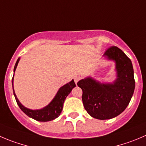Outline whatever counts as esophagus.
Returning a JSON list of instances; mask_svg holds the SVG:
<instances>
[{"mask_svg": "<svg viewBox=\"0 0 146 146\" xmlns=\"http://www.w3.org/2000/svg\"><path fill=\"white\" fill-rule=\"evenodd\" d=\"M80 80H81V77H77H77H74V82H75L76 84H77V83L78 82L80 81Z\"/></svg>", "mask_w": 146, "mask_h": 146, "instance_id": "esophagus-1", "label": "esophagus"}]
</instances>
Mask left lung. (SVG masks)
Here are the masks:
<instances>
[{
    "label": "left lung",
    "instance_id": "obj_1",
    "mask_svg": "<svg viewBox=\"0 0 146 146\" xmlns=\"http://www.w3.org/2000/svg\"><path fill=\"white\" fill-rule=\"evenodd\" d=\"M105 56L115 61L117 78L113 84H100L91 77L82 80L77 85L82 90L84 109L99 120L113 118L128 105L135 90L133 68L130 59L117 46H110Z\"/></svg>",
    "mask_w": 146,
    "mask_h": 146
}]
</instances>
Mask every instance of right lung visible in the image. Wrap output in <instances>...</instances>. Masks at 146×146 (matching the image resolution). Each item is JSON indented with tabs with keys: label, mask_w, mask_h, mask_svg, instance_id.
<instances>
[{
	"label": "right lung",
	"mask_w": 146,
	"mask_h": 146,
	"mask_svg": "<svg viewBox=\"0 0 146 146\" xmlns=\"http://www.w3.org/2000/svg\"><path fill=\"white\" fill-rule=\"evenodd\" d=\"M19 62V58L18 59L17 62H16V64H15L14 72L16 70ZM12 84H13V95H14L16 102H17L20 109L26 114V115L34 119V120H37V121L40 122L50 121V120H54L55 118L59 117L60 113L62 112V108H63V104L65 99H66V98L68 96L69 93L71 92L72 89L74 88V87H76V84L74 83V80H72L70 82L67 83V84L64 85L63 87H62L59 89V90L58 91L57 94H56L55 98L53 99V100L51 101L46 107L41 110H33L28 109V108L23 106L20 103L18 98H16V95L14 92V90H13V77L12 78Z\"/></svg>",
	"instance_id": "right-lung-1"
}]
</instances>
